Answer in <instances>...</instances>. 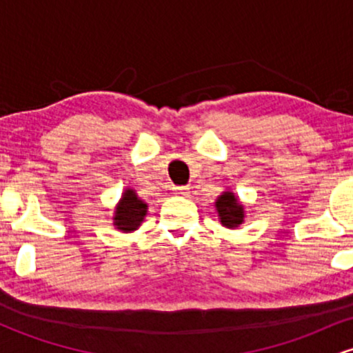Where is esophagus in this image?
<instances>
[{"label":"esophagus","mask_w":353,"mask_h":353,"mask_svg":"<svg viewBox=\"0 0 353 353\" xmlns=\"http://www.w3.org/2000/svg\"><path fill=\"white\" fill-rule=\"evenodd\" d=\"M172 190H174V194H176V196H182V197H188L189 192H190V189L188 188V185H176V188H174Z\"/></svg>","instance_id":"1"}]
</instances>
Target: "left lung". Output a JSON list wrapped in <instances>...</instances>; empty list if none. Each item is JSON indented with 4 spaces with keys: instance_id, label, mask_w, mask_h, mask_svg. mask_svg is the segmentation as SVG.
<instances>
[{
    "instance_id": "8db88e82",
    "label": "left lung",
    "mask_w": 353,
    "mask_h": 353,
    "mask_svg": "<svg viewBox=\"0 0 353 353\" xmlns=\"http://www.w3.org/2000/svg\"><path fill=\"white\" fill-rule=\"evenodd\" d=\"M216 208L222 225H225V228H237L244 221V209L239 204V201L234 197L232 192L222 194L216 202Z\"/></svg>"
}]
</instances>
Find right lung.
Instances as JSON below:
<instances>
[{
    "instance_id": "right-lung-1",
    "label": "right lung",
    "mask_w": 353,
    "mask_h": 353,
    "mask_svg": "<svg viewBox=\"0 0 353 353\" xmlns=\"http://www.w3.org/2000/svg\"><path fill=\"white\" fill-rule=\"evenodd\" d=\"M145 209H148V205L141 199H137L134 190H125L119 205L116 208L114 225L124 232L137 229L145 216Z\"/></svg>"
}]
</instances>
